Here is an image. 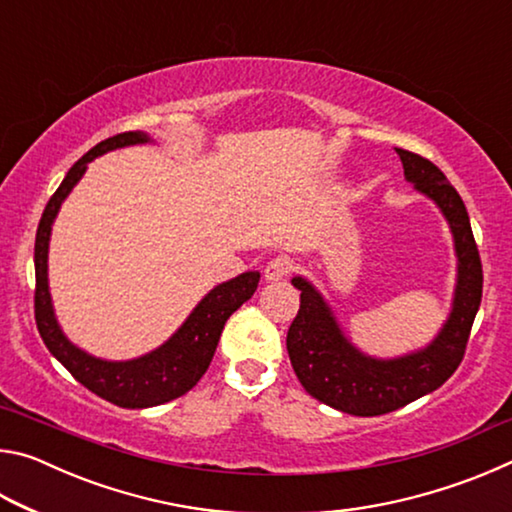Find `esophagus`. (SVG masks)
I'll list each match as a JSON object with an SVG mask.
<instances>
[{"mask_svg": "<svg viewBox=\"0 0 512 512\" xmlns=\"http://www.w3.org/2000/svg\"><path fill=\"white\" fill-rule=\"evenodd\" d=\"M291 271H293L291 257H284V255L273 257L264 268V280L277 282V280H282V277H287Z\"/></svg>", "mask_w": 512, "mask_h": 512, "instance_id": "obj_1", "label": "esophagus"}]
</instances>
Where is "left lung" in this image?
<instances>
[{"instance_id":"obj_1","label":"left lung","mask_w":512,"mask_h":512,"mask_svg":"<svg viewBox=\"0 0 512 512\" xmlns=\"http://www.w3.org/2000/svg\"><path fill=\"white\" fill-rule=\"evenodd\" d=\"M395 151L406 180L438 203L454 232L458 255L454 309L436 341L402 359H370L341 334L320 293L302 277H293V287L300 291V309L287 334L291 366L311 397L361 418L402 409L454 375L465 357L483 293L481 257L463 198L431 160L413 151Z\"/></svg>"}]
</instances>
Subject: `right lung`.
Instances as JSON below:
<instances>
[{
  "mask_svg": "<svg viewBox=\"0 0 512 512\" xmlns=\"http://www.w3.org/2000/svg\"><path fill=\"white\" fill-rule=\"evenodd\" d=\"M142 142H149V135L140 131L119 133L99 142L79 162H74V167L67 171L65 180L60 183L54 196L49 198L45 212H42L36 232V255H33L36 257V296H33V309H36V325L47 350L88 391L112 404L124 406V409L158 406L192 391L198 384V379L205 375L207 366H210L225 320L235 314L246 300H250L259 284V273L255 271L241 273L235 280L219 284V287L212 289L198 302L192 316L185 320V325L167 343L160 345L151 354H146V357L133 361L94 359L83 350L74 348L65 339L54 318V309H51L47 284V248L51 223L56 219L60 203L72 192V187L79 183V178L85 173V167H88L90 160L106 151L119 149V146Z\"/></svg>",
  "mask_w": 512,
  "mask_h": 512,
  "instance_id": "obj_1",
  "label": "right lung"
}]
</instances>
